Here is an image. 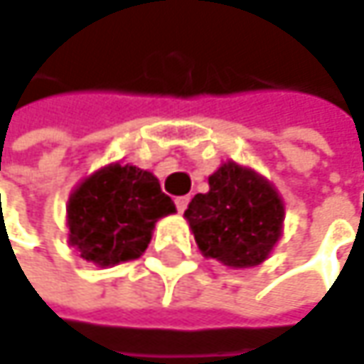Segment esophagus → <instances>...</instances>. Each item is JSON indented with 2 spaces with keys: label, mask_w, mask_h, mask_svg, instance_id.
I'll use <instances>...</instances> for the list:
<instances>
[{
  "label": "esophagus",
  "mask_w": 364,
  "mask_h": 364,
  "mask_svg": "<svg viewBox=\"0 0 364 364\" xmlns=\"http://www.w3.org/2000/svg\"><path fill=\"white\" fill-rule=\"evenodd\" d=\"M175 204H177V210H179V213H185V208H187V204H189V196H181V198H177V200H175Z\"/></svg>",
  "instance_id": "1"
}]
</instances>
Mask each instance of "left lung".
<instances>
[{
    "label": "left lung",
    "mask_w": 364,
    "mask_h": 364,
    "mask_svg": "<svg viewBox=\"0 0 364 364\" xmlns=\"http://www.w3.org/2000/svg\"><path fill=\"white\" fill-rule=\"evenodd\" d=\"M208 185V193L193 196L185 210L198 248L233 269L264 262L279 242L285 218L277 189L237 162H225Z\"/></svg>",
    "instance_id": "1"
}]
</instances>
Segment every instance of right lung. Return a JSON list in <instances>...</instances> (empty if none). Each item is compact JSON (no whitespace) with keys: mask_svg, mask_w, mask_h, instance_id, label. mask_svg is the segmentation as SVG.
<instances>
[{"mask_svg":"<svg viewBox=\"0 0 364 364\" xmlns=\"http://www.w3.org/2000/svg\"><path fill=\"white\" fill-rule=\"evenodd\" d=\"M177 213L158 179L131 164H108L68 198V244L87 262L114 267L139 258L158 218Z\"/></svg>","mask_w":364,"mask_h":364,"instance_id":"1","label":"right lung"}]
</instances>
